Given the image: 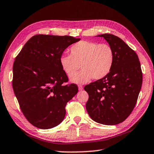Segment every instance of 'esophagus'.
I'll return each instance as SVG.
<instances>
[{
    "label": "esophagus",
    "mask_w": 154,
    "mask_h": 154,
    "mask_svg": "<svg viewBox=\"0 0 154 154\" xmlns=\"http://www.w3.org/2000/svg\"><path fill=\"white\" fill-rule=\"evenodd\" d=\"M78 88H79V90H83V86L82 85H78Z\"/></svg>",
    "instance_id": "obj_1"
}]
</instances>
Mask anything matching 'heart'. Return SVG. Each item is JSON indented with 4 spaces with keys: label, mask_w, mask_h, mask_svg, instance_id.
Listing matches in <instances>:
<instances>
[{
    "label": "heart",
    "mask_w": 154,
    "mask_h": 154,
    "mask_svg": "<svg viewBox=\"0 0 154 154\" xmlns=\"http://www.w3.org/2000/svg\"><path fill=\"white\" fill-rule=\"evenodd\" d=\"M70 54L61 56L60 64L69 77L76 73L81 65L82 71L71 78L77 83H87L93 77L103 79L110 72L114 62L113 49L106 43L82 41L71 47Z\"/></svg>",
    "instance_id": "b5f03b06"
}]
</instances>
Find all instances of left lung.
<instances>
[{"mask_svg": "<svg viewBox=\"0 0 154 154\" xmlns=\"http://www.w3.org/2000/svg\"><path fill=\"white\" fill-rule=\"evenodd\" d=\"M114 52L109 73L103 79L85 85L89 95L86 110L94 121L105 125L124 122L136 105L143 82L137 54L118 36L103 34Z\"/></svg>", "mask_w": 154, "mask_h": 154, "instance_id": "obj_1", "label": "left lung"}]
</instances>
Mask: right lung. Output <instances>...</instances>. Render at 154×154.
Listing matches in <instances>:
<instances>
[{
	"instance_id": "obj_1",
	"label": "right lung",
	"mask_w": 154,
	"mask_h": 154,
	"mask_svg": "<svg viewBox=\"0 0 154 154\" xmlns=\"http://www.w3.org/2000/svg\"><path fill=\"white\" fill-rule=\"evenodd\" d=\"M81 38L72 36L36 35L15 57L12 85L21 111L34 126L48 129L61 123L67 103L76 94L60 64L64 49Z\"/></svg>"
}]
</instances>
